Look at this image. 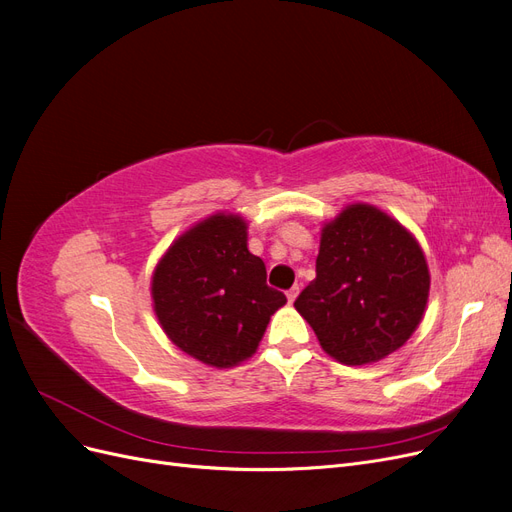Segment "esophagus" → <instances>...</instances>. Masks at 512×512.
<instances>
[{
  "mask_svg": "<svg viewBox=\"0 0 512 512\" xmlns=\"http://www.w3.org/2000/svg\"><path fill=\"white\" fill-rule=\"evenodd\" d=\"M297 294H299V286H292V288L286 292L288 303H294V299H297Z\"/></svg>",
  "mask_w": 512,
  "mask_h": 512,
  "instance_id": "esophagus-1",
  "label": "esophagus"
}]
</instances>
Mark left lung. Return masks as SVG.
I'll use <instances>...</instances> for the list:
<instances>
[{"mask_svg":"<svg viewBox=\"0 0 512 512\" xmlns=\"http://www.w3.org/2000/svg\"><path fill=\"white\" fill-rule=\"evenodd\" d=\"M429 284L412 232L382 209L354 203L324 222L316 280L294 307L335 361L369 365L408 342L423 320Z\"/></svg>","mask_w":512,"mask_h":512,"instance_id":"1","label":"left lung"}]
</instances>
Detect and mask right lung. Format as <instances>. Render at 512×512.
Here are the masks:
<instances>
[{
    "label": "right lung",
    "instance_id": "obj_1",
    "mask_svg": "<svg viewBox=\"0 0 512 512\" xmlns=\"http://www.w3.org/2000/svg\"><path fill=\"white\" fill-rule=\"evenodd\" d=\"M151 299L170 342L215 369L250 359L286 305L284 292L267 286L265 262L247 250V222L224 211L170 243L153 269Z\"/></svg>",
    "mask_w": 512,
    "mask_h": 512
}]
</instances>
